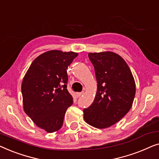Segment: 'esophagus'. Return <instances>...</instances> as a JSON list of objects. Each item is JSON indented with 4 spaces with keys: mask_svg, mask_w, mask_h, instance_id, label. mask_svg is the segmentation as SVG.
Segmentation results:
<instances>
[{
    "mask_svg": "<svg viewBox=\"0 0 159 159\" xmlns=\"http://www.w3.org/2000/svg\"><path fill=\"white\" fill-rule=\"evenodd\" d=\"M84 94V91H82V92H80V93H77V94H76V95H77V98H79L80 96H82V95Z\"/></svg>",
    "mask_w": 159,
    "mask_h": 159,
    "instance_id": "34e87169",
    "label": "esophagus"
}]
</instances>
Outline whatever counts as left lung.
Listing matches in <instances>:
<instances>
[{"label": "left lung", "mask_w": 159, "mask_h": 159, "mask_svg": "<svg viewBox=\"0 0 159 159\" xmlns=\"http://www.w3.org/2000/svg\"><path fill=\"white\" fill-rule=\"evenodd\" d=\"M98 83L93 103L84 108V119L93 127L104 129L121 120L132 107L135 82L125 61L106 51L88 54Z\"/></svg>", "instance_id": "8db88e82"}]
</instances>
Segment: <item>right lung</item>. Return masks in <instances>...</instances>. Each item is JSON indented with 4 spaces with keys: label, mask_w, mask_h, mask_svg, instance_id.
<instances>
[{
    "label": "right lung",
    "mask_w": 159,
    "mask_h": 159,
    "mask_svg": "<svg viewBox=\"0 0 159 159\" xmlns=\"http://www.w3.org/2000/svg\"><path fill=\"white\" fill-rule=\"evenodd\" d=\"M78 56L57 50L41 54L33 61L21 83L25 112L48 132L62 127L73 98L67 90L66 69Z\"/></svg>",
    "instance_id": "obj_1"
}]
</instances>
